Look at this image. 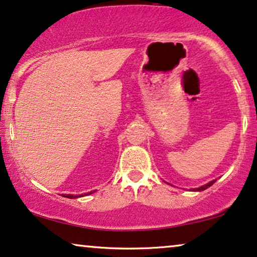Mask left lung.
I'll return each mask as SVG.
<instances>
[{
  "label": "left lung",
  "instance_id": "left-lung-1",
  "mask_svg": "<svg viewBox=\"0 0 257 257\" xmlns=\"http://www.w3.org/2000/svg\"><path fill=\"white\" fill-rule=\"evenodd\" d=\"M215 181H216V180L211 181V182H209V183H207V184H204V186H202V187H200V188H196V189H193V190H195V191H201V190H204V189H207V188H208V187L213 186V184L215 183Z\"/></svg>",
  "mask_w": 257,
  "mask_h": 257
}]
</instances>
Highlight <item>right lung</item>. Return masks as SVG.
<instances>
[{
  "mask_svg": "<svg viewBox=\"0 0 257 257\" xmlns=\"http://www.w3.org/2000/svg\"><path fill=\"white\" fill-rule=\"evenodd\" d=\"M89 194H91V191L90 193H88V194H82V195H80V196H74V195H70V194H64L63 196L64 197H68V198H76V197H82V196H84V195H89Z\"/></svg>",
  "mask_w": 257,
  "mask_h": 257,
  "instance_id": "right-lung-1",
  "label": "right lung"
}]
</instances>
